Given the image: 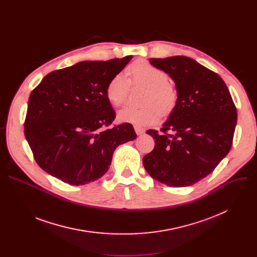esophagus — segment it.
Segmentation results:
<instances>
[{"mask_svg": "<svg viewBox=\"0 0 257 257\" xmlns=\"http://www.w3.org/2000/svg\"><path fill=\"white\" fill-rule=\"evenodd\" d=\"M134 129H135V132L137 135H142L145 132V129L142 127H139V126H135Z\"/></svg>", "mask_w": 257, "mask_h": 257, "instance_id": "1", "label": "esophagus"}]
</instances>
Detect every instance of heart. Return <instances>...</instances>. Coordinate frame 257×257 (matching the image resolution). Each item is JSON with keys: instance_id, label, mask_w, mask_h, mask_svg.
<instances>
[{"instance_id": "b5f03b06", "label": "heart", "mask_w": 257, "mask_h": 257, "mask_svg": "<svg viewBox=\"0 0 257 257\" xmlns=\"http://www.w3.org/2000/svg\"><path fill=\"white\" fill-rule=\"evenodd\" d=\"M133 84L148 87L142 107L128 105L118 114V120L138 126L153 125L163 114L171 113L178 101V91L169 82L167 73L146 61H137L127 69ZM131 81L125 73H117L108 81L105 94L108 101L116 106L124 104L128 98Z\"/></svg>"}]
</instances>
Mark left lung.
I'll return each mask as SVG.
<instances>
[{
    "label": "left lung",
    "mask_w": 257,
    "mask_h": 257,
    "mask_svg": "<svg viewBox=\"0 0 257 257\" xmlns=\"http://www.w3.org/2000/svg\"><path fill=\"white\" fill-rule=\"evenodd\" d=\"M150 62L175 81L178 101L160 131H146L156 145L143 157V166L168 186L193 185L230 152L237 123L235 103L224 80L191 58H152Z\"/></svg>",
    "instance_id": "8db88e82"
}]
</instances>
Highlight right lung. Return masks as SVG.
Listing matches in <instances>:
<instances>
[{"mask_svg":"<svg viewBox=\"0 0 257 257\" xmlns=\"http://www.w3.org/2000/svg\"><path fill=\"white\" fill-rule=\"evenodd\" d=\"M132 56L108 61H83L53 71L30 93L25 138L44 171L70 185H84L108 170L114 151L136 138L116 118L105 88Z\"/></svg>","mask_w":257,"mask_h":257,"instance_id":"right-lung-1","label":"right lung"}]
</instances>
